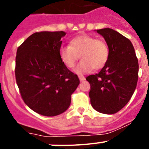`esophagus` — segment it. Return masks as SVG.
Listing matches in <instances>:
<instances>
[{
  "instance_id": "34e87169",
  "label": "esophagus",
  "mask_w": 149,
  "mask_h": 149,
  "mask_svg": "<svg viewBox=\"0 0 149 149\" xmlns=\"http://www.w3.org/2000/svg\"><path fill=\"white\" fill-rule=\"evenodd\" d=\"M78 77H79V79H80V81H85V77H84V76L78 75Z\"/></svg>"
}]
</instances>
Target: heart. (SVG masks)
<instances>
[{
	"label": "heart",
	"instance_id": "heart-1",
	"mask_svg": "<svg viewBox=\"0 0 149 149\" xmlns=\"http://www.w3.org/2000/svg\"><path fill=\"white\" fill-rule=\"evenodd\" d=\"M110 51L104 40L90 35L75 36L69 42V46H61L60 56L63 63L68 68L74 67L78 59L81 62L75 68L77 74H83L94 69L103 68L109 58Z\"/></svg>",
	"mask_w": 149,
	"mask_h": 149
}]
</instances>
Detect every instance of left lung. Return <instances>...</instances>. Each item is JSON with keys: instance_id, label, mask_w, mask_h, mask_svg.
<instances>
[{"instance_id": "obj_1", "label": "left lung", "mask_w": 149, "mask_h": 149, "mask_svg": "<svg viewBox=\"0 0 149 149\" xmlns=\"http://www.w3.org/2000/svg\"><path fill=\"white\" fill-rule=\"evenodd\" d=\"M108 45L110 54L99 73L86 77L90 84L91 105L99 113L113 114L122 110L136 87L139 64L127 38L110 28L97 30Z\"/></svg>"}]
</instances>
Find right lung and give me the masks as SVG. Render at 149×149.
<instances>
[{
	"mask_svg": "<svg viewBox=\"0 0 149 149\" xmlns=\"http://www.w3.org/2000/svg\"><path fill=\"white\" fill-rule=\"evenodd\" d=\"M63 31L36 32L17 49L15 74L24 102L45 116L65 112L80 84L60 59Z\"/></svg>",
	"mask_w": 149,
	"mask_h": 149,
	"instance_id": "1",
	"label": "right lung"
}]
</instances>
